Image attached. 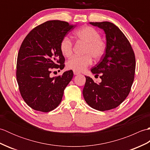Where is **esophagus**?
Listing matches in <instances>:
<instances>
[{"mask_svg":"<svg viewBox=\"0 0 150 150\" xmlns=\"http://www.w3.org/2000/svg\"><path fill=\"white\" fill-rule=\"evenodd\" d=\"M73 73H74V75H79L80 74V72L78 71H75V70H73Z\"/></svg>","mask_w":150,"mask_h":150,"instance_id":"34e87169","label":"esophagus"}]
</instances>
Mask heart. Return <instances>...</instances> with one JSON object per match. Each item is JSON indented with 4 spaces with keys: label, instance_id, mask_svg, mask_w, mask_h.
<instances>
[{
    "label": "heart",
    "instance_id": "heart-1",
    "mask_svg": "<svg viewBox=\"0 0 150 150\" xmlns=\"http://www.w3.org/2000/svg\"><path fill=\"white\" fill-rule=\"evenodd\" d=\"M78 40L86 44L83 56L75 55L67 62V68L75 71H83L95 59H101L106 50V44L100 39V35L98 31L90 26L82 27L74 33ZM60 50L62 55L69 57L73 53V43L68 37H64L60 41Z\"/></svg>",
    "mask_w": 150,
    "mask_h": 150
}]
</instances>
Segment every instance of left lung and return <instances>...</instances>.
<instances>
[{
    "mask_svg": "<svg viewBox=\"0 0 150 150\" xmlns=\"http://www.w3.org/2000/svg\"><path fill=\"white\" fill-rule=\"evenodd\" d=\"M103 29L106 37V50L99 63L91 71L102 82H94L86 77L83 96L93 109L104 111L115 108L128 97L134 81L135 57L128 39L120 30L110 22H90Z\"/></svg>",
    "mask_w": 150,
    "mask_h": 150,
    "instance_id": "left-lung-1",
    "label": "left lung"
}]
</instances>
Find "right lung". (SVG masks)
<instances>
[{
    "label": "right lung",
    "mask_w": 150,
    "mask_h": 150,
    "mask_svg": "<svg viewBox=\"0 0 150 150\" xmlns=\"http://www.w3.org/2000/svg\"><path fill=\"white\" fill-rule=\"evenodd\" d=\"M75 27L64 21H47L33 28L22 42L16 76L21 96L32 109L49 112L61 102L73 72L66 71L55 77L50 75L52 69L64 68L60 43Z\"/></svg>",
    "instance_id": "1"
}]
</instances>
